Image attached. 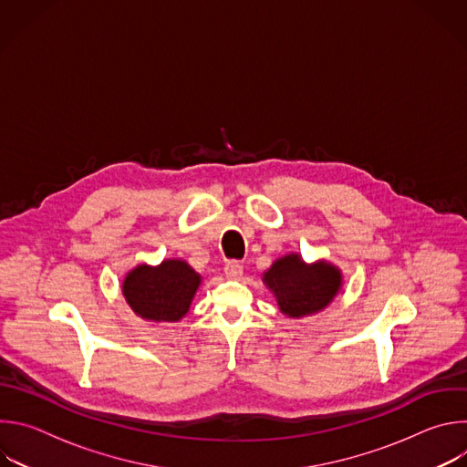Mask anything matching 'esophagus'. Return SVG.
<instances>
[{"instance_id": "1", "label": "esophagus", "mask_w": 467, "mask_h": 467, "mask_svg": "<svg viewBox=\"0 0 467 467\" xmlns=\"http://www.w3.org/2000/svg\"><path fill=\"white\" fill-rule=\"evenodd\" d=\"M227 279H240L244 274V265L238 260H229L223 268Z\"/></svg>"}]
</instances>
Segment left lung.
Masks as SVG:
<instances>
[{
	"mask_svg": "<svg viewBox=\"0 0 467 467\" xmlns=\"http://www.w3.org/2000/svg\"><path fill=\"white\" fill-rule=\"evenodd\" d=\"M264 283L275 294L285 314L301 317L332 301L342 286V274L327 262L306 265L299 254H286L264 274Z\"/></svg>",
	"mask_w": 467,
	"mask_h": 467,
	"instance_id": "8db88e82",
	"label": "left lung"
}]
</instances>
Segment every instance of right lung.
<instances>
[{
	"mask_svg": "<svg viewBox=\"0 0 467 467\" xmlns=\"http://www.w3.org/2000/svg\"><path fill=\"white\" fill-rule=\"evenodd\" d=\"M199 283L202 277L186 262L164 260L157 268L139 265L127 274L123 296L144 319L177 321L188 312Z\"/></svg>",
	"mask_w": 467,
	"mask_h": 467,
	"instance_id": "obj_1",
	"label": "right lung"
}]
</instances>
